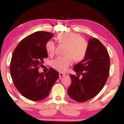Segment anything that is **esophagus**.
I'll return each instance as SVG.
<instances>
[{"label":"esophagus","instance_id":"obj_1","mask_svg":"<svg viewBox=\"0 0 124 124\" xmlns=\"http://www.w3.org/2000/svg\"><path fill=\"white\" fill-rule=\"evenodd\" d=\"M65 75H66V74H63V73H59V76H60V78L64 77H65Z\"/></svg>","mask_w":124,"mask_h":124}]
</instances>
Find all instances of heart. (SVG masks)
I'll list each match as a JSON object with an SVG mask.
<instances>
[{"instance_id":"obj_1","label":"heart","mask_w":124,"mask_h":124,"mask_svg":"<svg viewBox=\"0 0 124 124\" xmlns=\"http://www.w3.org/2000/svg\"><path fill=\"white\" fill-rule=\"evenodd\" d=\"M60 44H66L64 56H60L52 61L51 66L58 72H64L72 64L73 58L79 62L84 58L87 49V44L80 35L75 33L62 32L57 35ZM46 50L50 55H53L55 51V44L52 40L48 41L45 45Z\"/></svg>"}]
</instances>
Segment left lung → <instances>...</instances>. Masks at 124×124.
<instances>
[{
	"instance_id": "1",
	"label": "left lung",
	"mask_w": 124,
	"mask_h": 124,
	"mask_svg": "<svg viewBox=\"0 0 124 124\" xmlns=\"http://www.w3.org/2000/svg\"><path fill=\"white\" fill-rule=\"evenodd\" d=\"M109 68L107 50L99 40L90 39L84 58L73 68L82 78L70 75L72 83L67 91L69 96L78 102H86L95 97L107 80Z\"/></svg>"
}]
</instances>
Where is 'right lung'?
I'll return each instance as SVG.
<instances>
[{
    "label": "right lung",
    "instance_id": "right-lung-1",
    "mask_svg": "<svg viewBox=\"0 0 124 124\" xmlns=\"http://www.w3.org/2000/svg\"><path fill=\"white\" fill-rule=\"evenodd\" d=\"M53 37L50 32L33 33L20 42L12 54L10 70L14 85L22 96L33 101L46 97L59 76L52 68L45 74L38 72L43 59L47 57L46 44Z\"/></svg>",
    "mask_w": 124,
    "mask_h": 124
}]
</instances>
